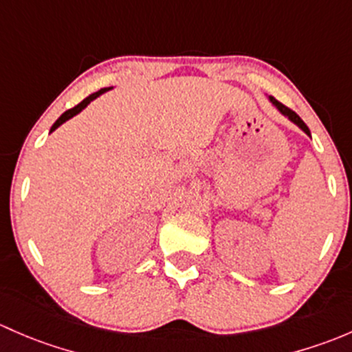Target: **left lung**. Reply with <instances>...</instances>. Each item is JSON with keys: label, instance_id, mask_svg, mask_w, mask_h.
Returning a JSON list of instances; mask_svg holds the SVG:
<instances>
[{"label": "left lung", "instance_id": "obj_1", "mask_svg": "<svg viewBox=\"0 0 352 352\" xmlns=\"http://www.w3.org/2000/svg\"><path fill=\"white\" fill-rule=\"evenodd\" d=\"M270 101H271V103H273V104H274V107H276V108H278V110H280V113H281V115H285V117H286V118H288V120H289V122H293V123H295V125H298V126H300V129H302V130H303V132H305V133H307V135H310V130H309V126H307V125H305V122H303V120H302V118H300V117H298V115H296V113H295V111H293V110H289V108H288V107H285V104H283V103H280V101H278V100H276V98L270 96Z\"/></svg>", "mask_w": 352, "mask_h": 352}]
</instances>
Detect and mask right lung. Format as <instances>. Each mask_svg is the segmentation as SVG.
<instances>
[{"instance_id":"add662e5","label":"right lung","mask_w":352,"mask_h":352,"mask_svg":"<svg viewBox=\"0 0 352 352\" xmlns=\"http://www.w3.org/2000/svg\"><path fill=\"white\" fill-rule=\"evenodd\" d=\"M108 89H111V88H103V89H100V91L93 93V95H89L88 98H85V100H82V101H81V103H79V104H76V107H74V108H71V110L64 111V113H63V115H60V117H59V118H57V120H56V123H54V125H52V129H50V132H54V130H56V129H57V126H59V125H63V123H64V122H67V120H69V118H72V117H74V115H78V113H79V111H81V110H85V108H86V107H88V104H89V103H91V101H93V100H96V98H98V96H100V95H103V93H104V91H108Z\"/></svg>"}]
</instances>
